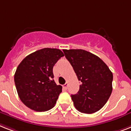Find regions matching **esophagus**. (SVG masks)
Wrapping results in <instances>:
<instances>
[{
  "label": "esophagus",
  "mask_w": 131,
  "mask_h": 131,
  "mask_svg": "<svg viewBox=\"0 0 131 131\" xmlns=\"http://www.w3.org/2000/svg\"><path fill=\"white\" fill-rule=\"evenodd\" d=\"M67 86H68V83H66L63 85V88L65 90H67Z\"/></svg>",
  "instance_id": "obj_1"
}]
</instances>
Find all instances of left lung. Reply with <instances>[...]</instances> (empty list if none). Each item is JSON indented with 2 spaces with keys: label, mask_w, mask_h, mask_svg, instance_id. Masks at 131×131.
Returning <instances> with one entry per match:
<instances>
[{
  "label": "left lung",
  "mask_w": 131,
  "mask_h": 131,
  "mask_svg": "<svg viewBox=\"0 0 131 131\" xmlns=\"http://www.w3.org/2000/svg\"><path fill=\"white\" fill-rule=\"evenodd\" d=\"M63 52L81 81L78 93L71 95L75 108L85 114L96 112L111 95L112 73L102 59L90 52L81 49Z\"/></svg>",
  "instance_id": "left-lung-1"
}]
</instances>
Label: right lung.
Instances as JSON below:
<instances>
[{
    "label": "right lung",
    "instance_id": "add662e5",
    "mask_svg": "<svg viewBox=\"0 0 131 131\" xmlns=\"http://www.w3.org/2000/svg\"><path fill=\"white\" fill-rule=\"evenodd\" d=\"M64 54L59 49L43 48L27 56L14 76L21 102L36 112L50 110L56 104L62 86L53 79V67Z\"/></svg>",
    "mask_w": 131,
    "mask_h": 131
}]
</instances>
